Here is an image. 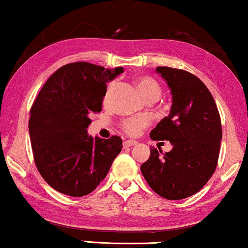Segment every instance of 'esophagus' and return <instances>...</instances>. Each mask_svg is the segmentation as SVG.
I'll use <instances>...</instances> for the list:
<instances>
[{
    "mask_svg": "<svg viewBox=\"0 0 248 248\" xmlns=\"http://www.w3.org/2000/svg\"><path fill=\"white\" fill-rule=\"evenodd\" d=\"M136 144H138V142L133 141V140H126V141L123 142L124 148H131V146H134Z\"/></svg>",
    "mask_w": 248,
    "mask_h": 248,
    "instance_id": "obj_1",
    "label": "esophagus"
}]
</instances>
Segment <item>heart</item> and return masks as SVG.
<instances>
[{"label": "heart", "instance_id": "1", "mask_svg": "<svg viewBox=\"0 0 248 248\" xmlns=\"http://www.w3.org/2000/svg\"><path fill=\"white\" fill-rule=\"evenodd\" d=\"M116 82L112 81L106 89L105 102H107L112 96L114 89H115ZM136 86H138L140 93L143 96V98L148 102H155L161 96V86L155 79L149 76H141L136 79ZM150 120L148 117L140 116V117H130L122 122L121 126L123 131L128 135H136L141 132L143 128L149 126Z\"/></svg>", "mask_w": 248, "mask_h": 248}]
</instances>
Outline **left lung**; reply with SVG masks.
I'll list each match as a JSON object with an SVG mask.
<instances>
[{
	"label": "left lung",
	"mask_w": 248,
	"mask_h": 248,
	"mask_svg": "<svg viewBox=\"0 0 248 248\" xmlns=\"http://www.w3.org/2000/svg\"><path fill=\"white\" fill-rule=\"evenodd\" d=\"M172 94L169 116L150 133L153 141L167 140L173 148L162 153L151 148L141 172L154 192L169 200L195 195L214 174L221 142V121L213 95L195 75L157 67Z\"/></svg>",
	"instance_id": "left-lung-1"
}]
</instances>
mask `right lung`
I'll use <instances>...</instances> for the list:
<instances>
[{
  "mask_svg": "<svg viewBox=\"0 0 248 248\" xmlns=\"http://www.w3.org/2000/svg\"><path fill=\"white\" fill-rule=\"evenodd\" d=\"M123 68L89 62L59 68L41 88L30 109L29 133L35 167L50 186L82 197L97 188L120 154L122 139L88 135L89 115L102 110L107 82Z\"/></svg>",
  "mask_w": 248,
  "mask_h": 248,
  "instance_id": "add662e5",
  "label": "right lung"
}]
</instances>
